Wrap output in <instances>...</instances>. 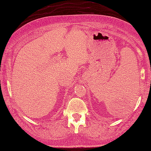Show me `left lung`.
<instances>
[{"label":"left lung","mask_w":151,"mask_h":151,"mask_svg":"<svg viewBox=\"0 0 151 151\" xmlns=\"http://www.w3.org/2000/svg\"><path fill=\"white\" fill-rule=\"evenodd\" d=\"M126 102H127V103H129V102H127V101H126Z\"/></svg>","instance_id":"8db88e82"}]
</instances>
